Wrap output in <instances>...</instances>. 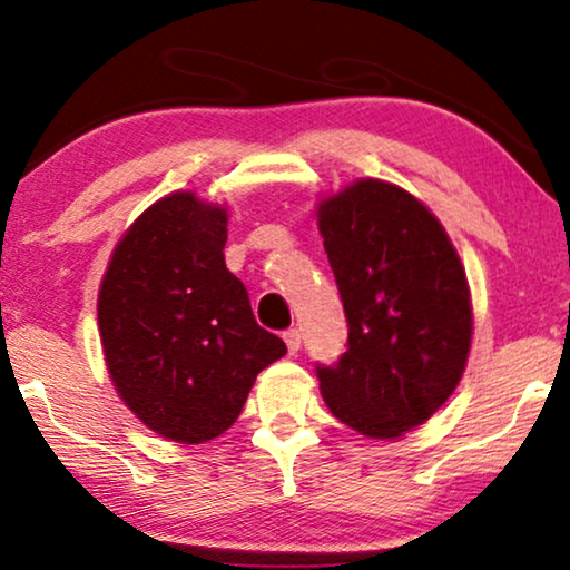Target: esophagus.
<instances>
[{"label":"esophagus","instance_id":"1","mask_svg":"<svg viewBox=\"0 0 570 570\" xmlns=\"http://www.w3.org/2000/svg\"><path fill=\"white\" fill-rule=\"evenodd\" d=\"M283 340H285L287 350H291V355L298 353V350H301V330H298V326H291V330H285Z\"/></svg>","mask_w":570,"mask_h":570}]
</instances>
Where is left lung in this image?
Returning a JSON list of instances; mask_svg holds the SVG:
<instances>
[{"mask_svg":"<svg viewBox=\"0 0 570 570\" xmlns=\"http://www.w3.org/2000/svg\"><path fill=\"white\" fill-rule=\"evenodd\" d=\"M318 230L347 316V350L316 365L332 415L368 439H400L454 392L472 342L456 248L423 202L361 178L318 202Z\"/></svg>","mask_w":570,"mask_h":570,"instance_id":"8db88e82","label":"left lung"}]
</instances>
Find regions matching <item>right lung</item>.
<instances>
[{
	"instance_id": "right-lung-1",
	"label": "right lung",
	"mask_w": 570,
	"mask_h": 570,
	"mask_svg": "<svg viewBox=\"0 0 570 570\" xmlns=\"http://www.w3.org/2000/svg\"><path fill=\"white\" fill-rule=\"evenodd\" d=\"M228 213L194 191L155 202L124 233L98 293V330L116 392L176 443L228 431L259 371L287 353L256 324L225 267Z\"/></svg>"
}]
</instances>
